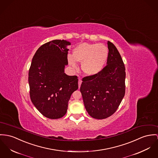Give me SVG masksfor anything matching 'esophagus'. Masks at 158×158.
<instances>
[{
  "instance_id": "obj_1",
  "label": "esophagus",
  "mask_w": 158,
  "mask_h": 158,
  "mask_svg": "<svg viewBox=\"0 0 158 158\" xmlns=\"http://www.w3.org/2000/svg\"><path fill=\"white\" fill-rule=\"evenodd\" d=\"M81 84H82V81H81L80 79H79V81H78V85H79V88H80V86H81Z\"/></svg>"
}]
</instances>
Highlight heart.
<instances>
[{
    "label": "heart",
    "mask_w": 158,
    "mask_h": 158,
    "mask_svg": "<svg viewBox=\"0 0 158 158\" xmlns=\"http://www.w3.org/2000/svg\"><path fill=\"white\" fill-rule=\"evenodd\" d=\"M109 51L103 44L83 43L73 49V56L69 55L67 60L73 69H77V62L82 63V69L88 76L100 73L107 61Z\"/></svg>",
    "instance_id": "obj_1"
}]
</instances>
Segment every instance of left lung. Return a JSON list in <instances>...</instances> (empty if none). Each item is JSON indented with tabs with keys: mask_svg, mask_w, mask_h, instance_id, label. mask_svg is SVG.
Masks as SVG:
<instances>
[{
	"mask_svg": "<svg viewBox=\"0 0 158 158\" xmlns=\"http://www.w3.org/2000/svg\"><path fill=\"white\" fill-rule=\"evenodd\" d=\"M106 65L94 76L82 79L80 88L85 109L96 119H104L118 109L125 94V67L113 43L108 41Z\"/></svg>",
	"mask_w": 158,
	"mask_h": 158,
	"instance_id": "8db88e82",
	"label": "left lung"
}]
</instances>
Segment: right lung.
<instances>
[{
	"label": "right lung",
	"instance_id": "obj_1",
	"mask_svg": "<svg viewBox=\"0 0 158 158\" xmlns=\"http://www.w3.org/2000/svg\"><path fill=\"white\" fill-rule=\"evenodd\" d=\"M66 40H55L42 45L36 50L29 70L30 97L34 105L50 119L62 117L73 92L78 89L76 76L64 73L68 64Z\"/></svg>",
	"mask_w": 158,
	"mask_h": 158
}]
</instances>
